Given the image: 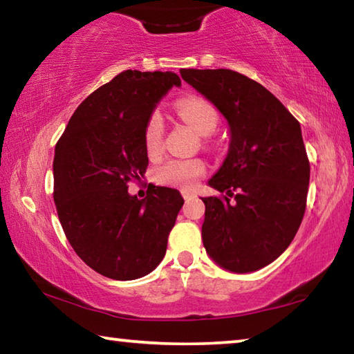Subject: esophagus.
<instances>
[{
  "mask_svg": "<svg viewBox=\"0 0 354 354\" xmlns=\"http://www.w3.org/2000/svg\"><path fill=\"white\" fill-rule=\"evenodd\" d=\"M195 196V194H192V192H189V190H184L183 192V198L185 200V201H190L192 198H194Z\"/></svg>",
  "mask_w": 354,
  "mask_h": 354,
  "instance_id": "obj_1",
  "label": "esophagus"
}]
</instances>
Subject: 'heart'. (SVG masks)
<instances>
[{"label":"heart","instance_id":"heart-1","mask_svg":"<svg viewBox=\"0 0 354 354\" xmlns=\"http://www.w3.org/2000/svg\"><path fill=\"white\" fill-rule=\"evenodd\" d=\"M178 113L200 136H211L220 122L217 109L206 100L195 97L179 101ZM143 137L148 153L158 151L164 137V120L159 112L149 117ZM205 164L198 159H169L156 169L154 178L160 184L189 189L201 175H205Z\"/></svg>","mask_w":354,"mask_h":354}]
</instances>
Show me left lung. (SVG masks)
<instances>
[{
  "mask_svg": "<svg viewBox=\"0 0 354 354\" xmlns=\"http://www.w3.org/2000/svg\"><path fill=\"white\" fill-rule=\"evenodd\" d=\"M183 80L217 107L230 148L209 185L203 245L225 270L250 273L284 253L306 211L309 160L298 120L283 103L237 71L183 68Z\"/></svg>",
  "mask_w": 354,
  "mask_h": 354,
  "instance_id": "8db88e82",
  "label": "left lung"
}]
</instances>
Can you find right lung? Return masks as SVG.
Here are the masks:
<instances>
[{
	"instance_id": "obj_1",
	"label": "right lung",
	"mask_w": 354,
	"mask_h": 354,
	"mask_svg": "<svg viewBox=\"0 0 354 354\" xmlns=\"http://www.w3.org/2000/svg\"><path fill=\"white\" fill-rule=\"evenodd\" d=\"M173 86H181L173 71H122L77 106L56 143L59 221L76 254L111 279H137L159 266L184 205L175 189L151 185L143 200L128 192L148 167V120Z\"/></svg>"
}]
</instances>
